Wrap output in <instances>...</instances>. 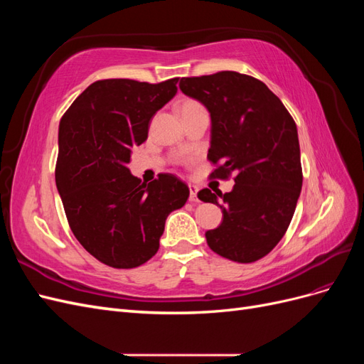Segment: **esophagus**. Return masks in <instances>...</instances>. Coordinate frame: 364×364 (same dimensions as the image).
I'll return each instance as SVG.
<instances>
[{"label":"esophagus","mask_w":364,"mask_h":364,"mask_svg":"<svg viewBox=\"0 0 364 364\" xmlns=\"http://www.w3.org/2000/svg\"><path fill=\"white\" fill-rule=\"evenodd\" d=\"M188 186H190V200L197 202V191H199V186L191 185V183Z\"/></svg>","instance_id":"obj_1"}]
</instances>
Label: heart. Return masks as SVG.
I'll use <instances>...</instances> for the list:
<instances>
[{"label": "heart", "instance_id": "1", "mask_svg": "<svg viewBox=\"0 0 364 364\" xmlns=\"http://www.w3.org/2000/svg\"><path fill=\"white\" fill-rule=\"evenodd\" d=\"M197 103H194V102H185L181 107H188V106H196Z\"/></svg>", "mask_w": 364, "mask_h": 364}]
</instances>
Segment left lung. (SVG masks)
I'll list each match as a JSON object with an SVG mask.
<instances>
[{"mask_svg":"<svg viewBox=\"0 0 364 364\" xmlns=\"http://www.w3.org/2000/svg\"><path fill=\"white\" fill-rule=\"evenodd\" d=\"M179 87L211 115L208 159L220 164L211 176H235L230 193L197 194L223 213L220 226L206 230L208 246L237 262L266 257L287 230L302 188L291 115L261 80L235 71L183 77Z\"/></svg>","mask_w":364,"mask_h":364,"instance_id":"left-lung-1","label":"left lung"}]
</instances>
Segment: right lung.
Listing matches in <instances>:
<instances>
[{"label":"right lung","instance_id":"right-lung-1","mask_svg":"<svg viewBox=\"0 0 364 364\" xmlns=\"http://www.w3.org/2000/svg\"><path fill=\"white\" fill-rule=\"evenodd\" d=\"M178 80H98L60 119L58 191L73 234L106 266L134 269L149 261L165 220L190 196L173 174L147 185L127 167L132 149L149 136L153 115L178 92Z\"/></svg>","mask_w":364,"mask_h":364}]
</instances>
